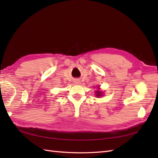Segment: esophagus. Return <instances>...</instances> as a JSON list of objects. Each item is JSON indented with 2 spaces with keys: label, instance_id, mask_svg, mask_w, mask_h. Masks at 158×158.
Returning <instances> with one entry per match:
<instances>
[{
  "label": "esophagus",
  "instance_id": "esophagus-1",
  "mask_svg": "<svg viewBox=\"0 0 158 158\" xmlns=\"http://www.w3.org/2000/svg\"><path fill=\"white\" fill-rule=\"evenodd\" d=\"M75 83H76V84H79V83H80V81H79V80H75Z\"/></svg>",
  "mask_w": 158,
  "mask_h": 158
}]
</instances>
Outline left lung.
<instances>
[{"label": "left lung", "instance_id": "left-lung-1", "mask_svg": "<svg viewBox=\"0 0 158 158\" xmlns=\"http://www.w3.org/2000/svg\"><path fill=\"white\" fill-rule=\"evenodd\" d=\"M96 96H98V97H99V96H101L102 95V93H101V92H100V91H98H98H96Z\"/></svg>", "mask_w": 158, "mask_h": 158}]
</instances>
